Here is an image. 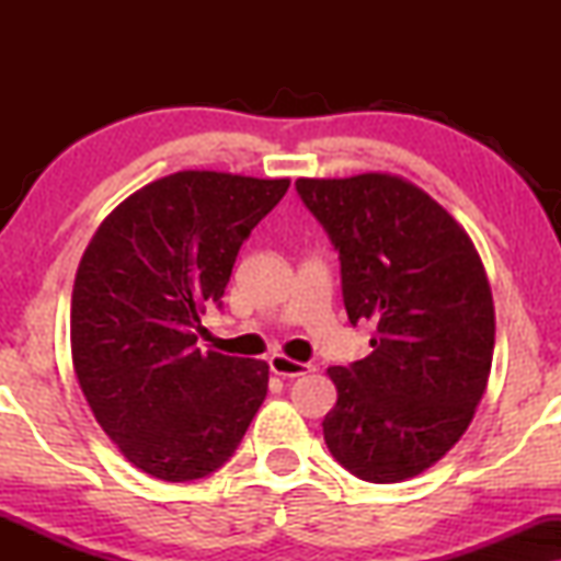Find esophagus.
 <instances>
[{
    "instance_id": "esophagus-1",
    "label": "esophagus",
    "mask_w": 561,
    "mask_h": 561,
    "mask_svg": "<svg viewBox=\"0 0 561 561\" xmlns=\"http://www.w3.org/2000/svg\"><path fill=\"white\" fill-rule=\"evenodd\" d=\"M267 363H271V370L275 375H280V378H301V375L311 373V365L298 363V359H290L286 355H280V352L267 359Z\"/></svg>"
}]
</instances>
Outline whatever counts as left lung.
Masks as SVG:
<instances>
[{"label":"left lung","instance_id":"left-lung-1","mask_svg":"<svg viewBox=\"0 0 561 561\" xmlns=\"http://www.w3.org/2000/svg\"><path fill=\"white\" fill-rule=\"evenodd\" d=\"M296 191L340 252L350 321L378 329L370 355L327 370V447L359 480L416 478L459 442L488 388L485 267L462 225L401 175L298 179Z\"/></svg>","mask_w":561,"mask_h":561}]
</instances>
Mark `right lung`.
<instances>
[{"label": "right lung", "mask_w": 561, "mask_h": 561, "mask_svg": "<svg viewBox=\"0 0 561 561\" xmlns=\"http://www.w3.org/2000/svg\"><path fill=\"white\" fill-rule=\"evenodd\" d=\"M288 179L179 171L127 196L76 271L71 357L99 426L135 467L198 480L234 455L267 393V363L196 347L237 252Z\"/></svg>", "instance_id": "1"}]
</instances>
